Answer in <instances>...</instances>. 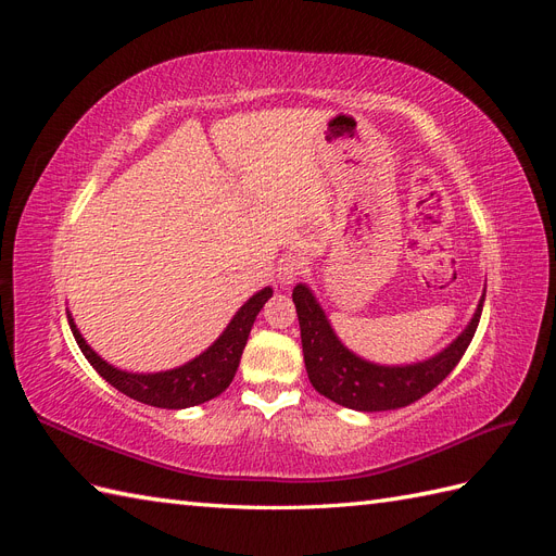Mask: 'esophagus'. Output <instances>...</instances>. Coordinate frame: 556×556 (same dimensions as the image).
Listing matches in <instances>:
<instances>
[{"mask_svg":"<svg viewBox=\"0 0 556 556\" xmlns=\"http://www.w3.org/2000/svg\"><path fill=\"white\" fill-rule=\"evenodd\" d=\"M304 268H306V262L301 260L299 255L282 257L280 264H278V280H280V285H285V288H288V285L296 282V278L304 274Z\"/></svg>","mask_w":556,"mask_h":556,"instance_id":"obj_1","label":"esophagus"}]
</instances>
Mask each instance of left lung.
I'll return each instance as SVG.
<instances>
[{
	"label": "left lung",
	"mask_w": 556,
	"mask_h": 556,
	"mask_svg": "<svg viewBox=\"0 0 556 556\" xmlns=\"http://www.w3.org/2000/svg\"><path fill=\"white\" fill-rule=\"evenodd\" d=\"M292 301L299 315L301 348H304L311 384L339 406L362 413H380L410 406L413 401L429 394L450 376L473 341L482 315L484 290L473 317L457 339L439 355L401 366L368 362L345 348L306 282H299L292 290Z\"/></svg>",
	"instance_id": "obj_1"
}]
</instances>
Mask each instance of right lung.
Returning <instances> with one entry per match:
<instances>
[{"label":"right lung","mask_w":556,"mask_h":556,"mask_svg":"<svg viewBox=\"0 0 556 556\" xmlns=\"http://www.w3.org/2000/svg\"><path fill=\"white\" fill-rule=\"evenodd\" d=\"M271 288H264L257 294H252L237 311V315L229 319V325L213 341V345H208L201 355L185 362L182 366L157 374H129L123 371V368L111 366L97 355V352L86 343V339H83V333L78 331L70 311H66V319H70L72 333L83 355L92 364L94 371L109 384H113L117 392L127 394L134 401L148 403V406L180 410L206 403L227 390L233 376H237V368L243 355V348L248 343L250 329L255 325V317L266 301L271 299Z\"/></svg>","instance_id":"right-lung-1"}]
</instances>
